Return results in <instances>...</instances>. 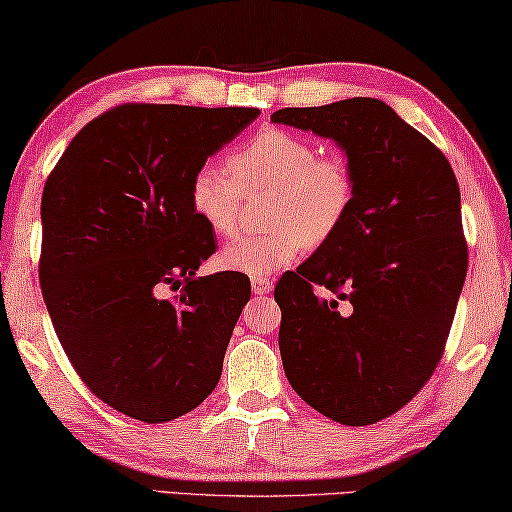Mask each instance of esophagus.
Returning a JSON list of instances; mask_svg holds the SVG:
<instances>
[{
    "label": "esophagus",
    "instance_id": "34e87169",
    "mask_svg": "<svg viewBox=\"0 0 512 512\" xmlns=\"http://www.w3.org/2000/svg\"><path fill=\"white\" fill-rule=\"evenodd\" d=\"M272 288H274L272 279H265V277L251 279V290H254V295H267L272 293Z\"/></svg>",
    "mask_w": 512,
    "mask_h": 512
}]
</instances>
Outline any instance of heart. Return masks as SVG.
Masks as SVG:
<instances>
[{"instance_id": "b5f03b06", "label": "heart", "mask_w": 512, "mask_h": 512, "mask_svg": "<svg viewBox=\"0 0 512 512\" xmlns=\"http://www.w3.org/2000/svg\"><path fill=\"white\" fill-rule=\"evenodd\" d=\"M222 164L206 162L190 178L194 215L217 235H233L240 224L242 192H265L267 224L261 235H242L219 251L229 272L261 279L293 263L306 245L320 247L341 231L355 201V174L338 155L295 132L267 128Z\"/></svg>"}]
</instances>
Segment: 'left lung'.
<instances>
[{
  "mask_svg": "<svg viewBox=\"0 0 512 512\" xmlns=\"http://www.w3.org/2000/svg\"><path fill=\"white\" fill-rule=\"evenodd\" d=\"M272 123L332 139L355 174L341 231L274 288L283 371L313 410L371 426L410 403L444 352L467 274L458 180L382 100L286 107Z\"/></svg>",
  "mask_w": 512,
  "mask_h": 512,
  "instance_id": "left-lung-1",
  "label": "left lung"
}]
</instances>
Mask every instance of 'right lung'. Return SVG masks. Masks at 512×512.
<instances>
[{
    "label": "right lung",
    "mask_w": 512,
    "mask_h": 512,
    "mask_svg": "<svg viewBox=\"0 0 512 512\" xmlns=\"http://www.w3.org/2000/svg\"><path fill=\"white\" fill-rule=\"evenodd\" d=\"M258 114L114 107L77 132L47 178L38 265L47 313L86 387L132 419H178L222 375L251 286L240 274L196 277L215 235L190 206V178ZM164 287L179 290L174 301Z\"/></svg>",
    "instance_id": "add662e5"
}]
</instances>
